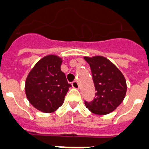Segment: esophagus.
<instances>
[{"instance_id":"34e87169","label":"esophagus","mask_w":149,"mask_h":149,"mask_svg":"<svg viewBox=\"0 0 149 149\" xmlns=\"http://www.w3.org/2000/svg\"><path fill=\"white\" fill-rule=\"evenodd\" d=\"M72 87H73V88H77V89H78V88H79V84L77 83V81H73V82L72 83Z\"/></svg>"}]
</instances>
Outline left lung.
I'll use <instances>...</instances> for the list:
<instances>
[{
	"mask_svg": "<svg viewBox=\"0 0 149 149\" xmlns=\"http://www.w3.org/2000/svg\"><path fill=\"white\" fill-rule=\"evenodd\" d=\"M89 64L96 93L91 102L85 101L86 107L97 115H105L121 104L127 92L126 80L117 67L106 58L84 57Z\"/></svg>",
	"mask_w": 149,
	"mask_h": 149,
	"instance_id": "8db88e82",
	"label": "left lung"
}]
</instances>
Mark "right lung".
Masks as SVG:
<instances>
[{"label": "right lung", "mask_w": 149, "mask_h": 149, "mask_svg": "<svg viewBox=\"0 0 149 149\" xmlns=\"http://www.w3.org/2000/svg\"><path fill=\"white\" fill-rule=\"evenodd\" d=\"M61 58L51 54L34 65L25 84L26 95L33 107L44 112H52L63 104L71 84L60 69Z\"/></svg>", "instance_id": "obj_1"}]
</instances>
